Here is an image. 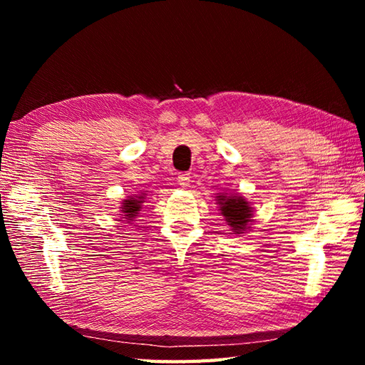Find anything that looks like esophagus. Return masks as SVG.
Returning <instances> with one entry per match:
<instances>
[{
  "instance_id": "obj_1",
  "label": "esophagus",
  "mask_w": 365,
  "mask_h": 365,
  "mask_svg": "<svg viewBox=\"0 0 365 365\" xmlns=\"http://www.w3.org/2000/svg\"><path fill=\"white\" fill-rule=\"evenodd\" d=\"M190 178H191L190 174H178L177 182L182 188H187V187H190Z\"/></svg>"
}]
</instances>
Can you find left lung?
<instances>
[{
	"label": "left lung",
	"mask_w": 365,
	"mask_h": 365,
	"mask_svg": "<svg viewBox=\"0 0 365 365\" xmlns=\"http://www.w3.org/2000/svg\"><path fill=\"white\" fill-rule=\"evenodd\" d=\"M222 215H224L232 230L242 233L248 222H251V207L242 196H217Z\"/></svg>",
	"instance_id": "1"
}]
</instances>
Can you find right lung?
I'll return each mask as SVG.
<instances>
[{
    "label": "right lung",
    "instance_id": "obj_1",
    "mask_svg": "<svg viewBox=\"0 0 365 365\" xmlns=\"http://www.w3.org/2000/svg\"><path fill=\"white\" fill-rule=\"evenodd\" d=\"M141 202H143V196H138V200L137 197L125 200V202H123V206H122V212H123V215H125L127 220H132L135 215L138 214Z\"/></svg>",
    "mask_w": 365,
    "mask_h": 365
}]
</instances>
